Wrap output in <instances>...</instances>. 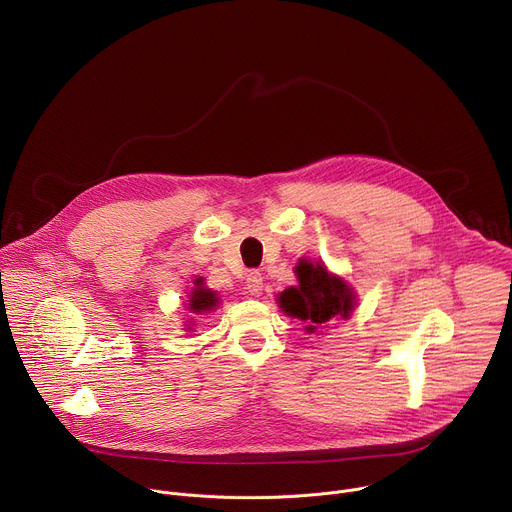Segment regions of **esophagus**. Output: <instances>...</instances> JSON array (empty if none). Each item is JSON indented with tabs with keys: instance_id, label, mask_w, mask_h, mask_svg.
Returning <instances> with one entry per match:
<instances>
[{
	"instance_id": "1",
	"label": "esophagus",
	"mask_w": 512,
	"mask_h": 512,
	"mask_svg": "<svg viewBox=\"0 0 512 512\" xmlns=\"http://www.w3.org/2000/svg\"><path fill=\"white\" fill-rule=\"evenodd\" d=\"M247 291L251 296H261V291H263V275L259 273V271H249V275H247Z\"/></svg>"
}]
</instances>
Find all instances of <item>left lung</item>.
I'll return each mask as SVG.
<instances>
[{"label": "left lung", "instance_id": "obj_1", "mask_svg": "<svg viewBox=\"0 0 512 512\" xmlns=\"http://www.w3.org/2000/svg\"><path fill=\"white\" fill-rule=\"evenodd\" d=\"M298 285L287 287L277 296V306L291 318L306 324L312 334L334 320H348L356 302L352 287L338 275H332L324 263L300 259L294 267Z\"/></svg>", "mask_w": 512, "mask_h": 512}]
</instances>
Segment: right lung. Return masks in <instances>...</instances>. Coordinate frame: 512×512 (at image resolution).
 <instances>
[{
  "mask_svg": "<svg viewBox=\"0 0 512 512\" xmlns=\"http://www.w3.org/2000/svg\"><path fill=\"white\" fill-rule=\"evenodd\" d=\"M194 285H196V287L192 289V294H190L188 310H190V312H194V314H202V312H208V310L216 308L218 300H216V294H214V291L206 289V287L202 285V279H196V281H194Z\"/></svg>",
  "mask_w": 512,
  "mask_h": 512,
  "instance_id": "1",
  "label": "right lung"
}]
</instances>
